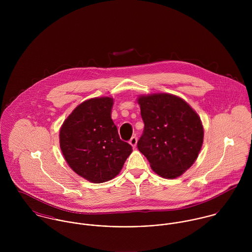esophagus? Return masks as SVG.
Here are the masks:
<instances>
[{
  "instance_id": "esophagus-1",
  "label": "esophagus",
  "mask_w": 252,
  "mask_h": 252,
  "mask_svg": "<svg viewBox=\"0 0 252 252\" xmlns=\"http://www.w3.org/2000/svg\"><path fill=\"white\" fill-rule=\"evenodd\" d=\"M137 142H138V139H137V137H136V136L132 137V138L130 139V141H129V143H130V144H131L133 147H136V145H137Z\"/></svg>"
}]
</instances>
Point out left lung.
I'll return each instance as SVG.
<instances>
[{"instance_id": "8db88e82", "label": "left lung", "mask_w": 252, "mask_h": 252, "mask_svg": "<svg viewBox=\"0 0 252 252\" xmlns=\"http://www.w3.org/2000/svg\"><path fill=\"white\" fill-rule=\"evenodd\" d=\"M144 120L138 148L159 176L175 179L189 169L201 150L204 129L198 114L171 94L139 98Z\"/></svg>"}]
</instances>
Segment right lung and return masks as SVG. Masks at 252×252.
Returning a JSON list of instances; mask_svg holds the SVG:
<instances>
[{"label": "right lung", "instance_id": "1", "mask_svg": "<svg viewBox=\"0 0 252 252\" xmlns=\"http://www.w3.org/2000/svg\"><path fill=\"white\" fill-rule=\"evenodd\" d=\"M113 100L108 97L83 102L69 115L60 130V147L72 170L101 183L113 179L132 152L120 140L110 117Z\"/></svg>", "mask_w": 252, "mask_h": 252}]
</instances>
